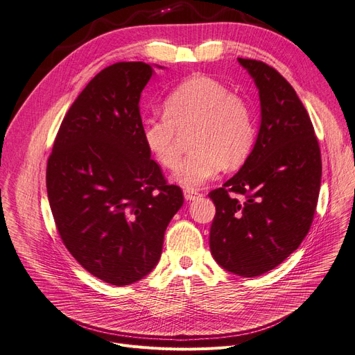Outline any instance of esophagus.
I'll use <instances>...</instances> for the list:
<instances>
[{
	"mask_svg": "<svg viewBox=\"0 0 355 355\" xmlns=\"http://www.w3.org/2000/svg\"><path fill=\"white\" fill-rule=\"evenodd\" d=\"M183 196H184V199H186V200H195L196 198H199V196H200V193H199V192H196V191L184 189V191H183Z\"/></svg>",
	"mask_w": 355,
	"mask_h": 355,
	"instance_id": "34e87169",
	"label": "esophagus"
}]
</instances>
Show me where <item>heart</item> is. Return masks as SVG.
Segmentation results:
<instances>
[{"instance_id":"heart-1","label":"heart","mask_w":355,"mask_h":355,"mask_svg":"<svg viewBox=\"0 0 355 355\" xmlns=\"http://www.w3.org/2000/svg\"><path fill=\"white\" fill-rule=\"evenodd\" d=\"M163 117L143 120L141 139L153 159L166 169H176L182 152L180 136L187 133V157L175 180L195 191L219 175L234 169L251 155L255 123L243 98L229 93L220 81L196 74L182 81L162 103Z\"/></svg>"}]
</instances>
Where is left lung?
Segmentation results:
<instances>
[{"mask_svg":"<svg viewBox=\"0 0 355 355\" xmlns=\"http://www.w3.org/2000/svg\"><path fill=\"white\" fill-rule=\"evenodd\" d=\"M238 61L258 89L261 124L242 168L209 193L216 206L209 245L227 272L254 278L284 262L306 236L322 168L314 128L293 86L262 61Z\"/></svg>","mask_w":355,"mask_h":355,"instance_id":"left-lung-1","label":"left lung"}]
</instances>
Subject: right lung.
<instances>
[{"instance_id": "1", "label": "right lung", "mask_w": 355, "mask_h": 355, "mask_svg": "<svg viewBox=\"0 0 355 355\" xmlns=\"http://www.w3.org/2000/svg\"><path fill=\"white\" fill-rule=\"evenodd\" d=\"M156 69L143 61L101 70L71 104L47 163L57 231L98 279L130 285L157 265L164 231L183 205L141 139L140 94Z\"/></svg>"}]
</instances>
